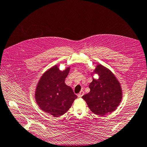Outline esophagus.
Returning a JSON list of instances; mask_svg holds the SVG:
<instances>
[{"label": "esophagus", "mask_w": 147, "mask_h": 147, "mask_svg": "<svg viewBox=\"0 0 147 147\" xmlns=\"http://www.w3.org/2000/svg\"><path fill=\"white\" fill-rule=\"evenodd\" d=\"M84 95V92L83 91V90H82V91H81L80 92V93H78V97H82V96H83Z\"/></svg>", "instance_id": "esophagus-1"}]
</instances>
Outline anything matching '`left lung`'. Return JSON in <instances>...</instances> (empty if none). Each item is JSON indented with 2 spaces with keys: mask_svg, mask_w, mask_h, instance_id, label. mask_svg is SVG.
<instances>
[{
  "mask_svg": "<svg viewBox=\"0 0 147 147\" xmlns=\"http://www.w3.org/2000/svg\"><path fill=\"white\" fill-rule=\"evenodd\" d=\"M94 73L99 76L90 83V92L83 95L89 109L93 113L104 115L114 111L122 99V90L118 80L107 68L98 64Z\"/></svg>",
  "mask_w": 147,
  "mask_h": 147,
  "instance_id": "1",
  "label": "left lung"
}]
</instances>
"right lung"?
Returning <instances> with one entry per match:
<instances>
[{
	"label": "right lung",
	"instance_id": "1",
	"mask_svg": "<svg viewBox=\"0 0 147 147\" xmlns=\"http://www.w3.org/2000/svg\"><path fill=\"white\" fill-rule=\"evenodd\" d=\"M69 67L63 71L54 65L43 74L37 85L35 98L40 108L54 117L63 115L69 109L77 96L65 85Z\"/></svg>",
	"mask_w": 147,
	"mask_h": 147
}]
</instances>
